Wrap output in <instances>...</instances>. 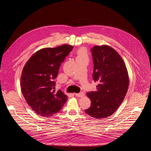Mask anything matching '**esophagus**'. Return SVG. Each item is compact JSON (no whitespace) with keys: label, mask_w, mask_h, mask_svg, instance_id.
<instances>
[{"label":"esophagus","mask_w":151,"mask_h":151,"mask_svg":"<svg viewBox=\"0 0 151 151\" xmlns=\"http://www.w3.org/2000/svg\"><path fill=\"white\" fill-rule=\"evenodd\" d=\"M75 96H76V97H83L85 96V94H84L83 93H76V94H75Z\"/></svg>","instance_id":"obj_1"}]
</instances>
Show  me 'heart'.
Listing matches in <instances>:
<instances>
[{
    "instance_id": "obj_1",
    "label": "heart",
    "mask_w": 151,
    "mask_h": 151,
    "mask_svg": "<svg viewBox=\"0 0 151 151\" xmlns=\"http://www.w3.org/2000/svg\"><path fill=\"white\" fill-rule=\"evenodd\" d=\"M87 51L85 48H81L78 51L77 58H87Z\"/></svg>"
}]
</instances>
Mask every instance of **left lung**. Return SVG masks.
I'll return each instance as SVG.
<instances>
[{
    "label": "left lung",
    "mask_w": 151,
    "mask_h": 151,
    "mask_svg": "<svg viewBox=\"0 0 151 151\" xmlns=\"http://www.w3.org/2000/svg\"><path fill=\"white\" fill-rule=\"evenodd\" d=\"M94 63L93 78L99 84L94 91L87 93L91 101L86 114L97 119L112 115L123 101L129 86L125 63L110 46H94L91 50Z\"/></svg>",
    "instance_id": "obj_1"
}]
</instances>
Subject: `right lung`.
<instances>
[{
  "instance_id": "right-lung-1",
  "label": "right lung",
  "mask_w": 151,
  "mask_h": 151,
  "mask_svg": "<svg viewBox=\"0 0 151 151\" xmlns=\"http://www.w3.org/2000/svg\"><path fill=\"white\" fill-rule=\"evenodd\" d=\"M73 46L64 44L45 48L33 54L27 61L21 76V89L27 104L39 115L49 117L59 112L68 100L60 90H55L61 63Z\"/></svg>"
}]
</instances>
